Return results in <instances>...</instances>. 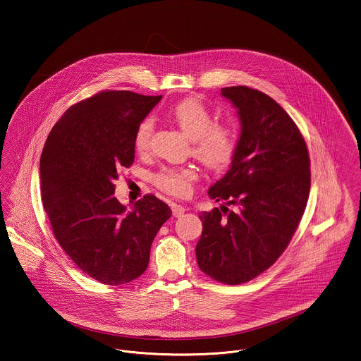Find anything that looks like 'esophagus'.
<instances>
[{
	"label": "esophagus",
	"mask_w": 361,
	"mask_h": 361,
	"mask_svg": "<svg viewBox=\"0 0 361 361\" xmlns=\"http://www.w3.org/2000/svg\"><path fill=\"white\" fill-rule=\"evenodd\" d=\"M185 211H187V208L184 206H181V204H172L173 216H176V218L183 216Z\"/></svg>",
	"instance_id": "esophagus-1"
}]
</instances>
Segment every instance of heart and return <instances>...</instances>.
Here are the masks:
<instances>
[{"label":"heart","instance_id":"1","mask_svg":"<svg viewBox=\"0 0 361 361\" xmlns=\"http://www.w3.org/2000/svg\"><path fill=\"white\" fill-rule=\"evenodd\" d=\"M173 121L190 137V152L206 168L224 171L234 161L240 131L234 123H215V115L200 99L192 97L176 104L171 112ZM154 130V121L146 118L139 123L134 146L137 153H146ZM197 178L195 166H166L154 174V184L173 196L188 195L192 184Z\"/></svg>","mask_w":361,"mask_h":361}]
</instances>
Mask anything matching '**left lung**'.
<instances>
[{
    "label": "left lung",
    "instance_id": "1",
    "mask_svg": "<svg viewBox=\"0 0 361 361\" xmlns=\"http://www.w3.org/2000/svg\"><path fill=\"white\" fill-rule=\"evenodd\" d=\"M222 96L237 106L242 128L230 171L208 195L234 209L200 214L196 258L207 276L237 286L287 249L306 209L311 172L305 137L272 97L247 86L224 87Z\"/></svg>",
    "mask_w": 361,
    "mask_h": 361
}]
</instances>
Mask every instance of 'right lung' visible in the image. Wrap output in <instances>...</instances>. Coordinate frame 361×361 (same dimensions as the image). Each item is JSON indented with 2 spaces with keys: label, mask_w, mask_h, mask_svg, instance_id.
<instances>
[{
  "label": "right lung",
  "mask_w": 361,
  "mask_h": 361,
  "mask_svg": "<svg viewBox=\"0 0 361 361\" xmlns=\"http://www.w3.org/2000/svg\"><path fill=\"white\" fill-rule=\"evenodd\" d=\"M162 96L103 90L71 105L52 127L40 157V190L52 233L89 277L108 286L142 275L172 211L145 195L133 211L115 197L114 180L135 158L139 123Z\"/></svg>",
  "instance_id": "1"
}]
</instances>
